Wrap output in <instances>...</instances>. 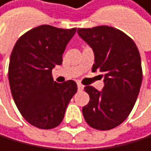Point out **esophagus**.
I'll return each mask as SVG.
<instances>
[{"label": "esophagus", "instance_id": "obj_1", "mask_svg": "<svg viewBox=\"0 0 151 151\" xmlns=\"http://www.w3.org/2000/svg\"><path fill=\"white\" fill-rule=\"evenodd\" d=\"M77 86H78V89H79V91H83V89H84V86L82 85V84L78 83V84H77Z\"/></svg>", "mask_w": 151, "mask_h": 151}]
</instances>
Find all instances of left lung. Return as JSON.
Listing matches in <instances>:
<instances>
[{"instance_id": "8db88e82", "label": "left lung", "mask_w": 151, "mask_h": 151, "mask_svg": "<svg viewBox=\"0 0 151 151\" xmlns=\"http://www.w3.org/2000/svg\"><path fill=\"white\" fill-rule=\"evenodd\" d=\"M77 32L93 50L91 71L104 74L101 91L85 87L89 102L83 107V116L92 128L113 129L127 119L139 94L143 79L139 50L128 35L109 26L82 28Z\"/></svg>"}]
</instances>
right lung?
<instances>
[{
	"instance_id": "right-lung-1",
	"label": "right lung",
	"mask_w": 151,
	"mask_h": 151,
	"mask_svg": "<svg viewBox=\"0 0 151 151\" xmlns=\"http://www.w3.org/2000/svg\"><path fill=\"white\" fill-rule=\"evenodd\" d=\"M76 28L41 25L17 40L8 66L12 97L29 123L40 129L55 128L63 122L77 84L54 82L52 69L63 63V54Z\"/></svg>"
}]
</instances>
